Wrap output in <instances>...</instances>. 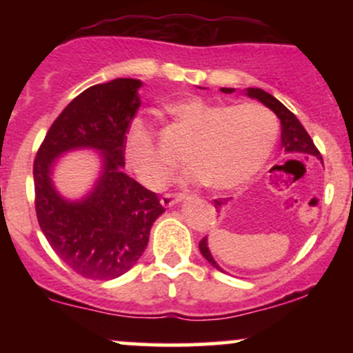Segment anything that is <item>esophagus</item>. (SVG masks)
Instances as JSON below:
<instances>
[{
	"label": "esophagus",
	"instance_id": "esophagus-1",
	"mask_svg": "<svg viewBox=\"0 0 353 353\" xmlns=\"http://www.w3.org/2000/svg\"><path fill=\"white\" fill-rule=\"evenodd\" d=\"M182 199H185V196L182 192H177V194H164L163 197H161V204L165 205V208H171V205L177 204V202H181Z\"/></svg>",
	"mask_w": 353,
	"mask_h": 353
}]
</instances>
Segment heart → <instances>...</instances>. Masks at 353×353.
I'll return each instance as SVG.
<instances>
[{"label": "heart", "instance_id": "heart-1", "mask_svg": "<svg viewBox=\"0 0 353 353\" xmlns=\"http://www.w3.org/2000/svg\"><path fill=\"white\" fill-rule=\"evenodd\" d=\"M168 112L189 137L184 151L189 177L216 190L247 184L264 168L279 134L277 119L262 104L239 106L188 98L168 106ZM124 156L137 179L148 188L164 184L172 164L161 152L156 134L144 121L129 125Z\"/></svg>", "mask_w": 353, "mask_h": 353}]
</instances>
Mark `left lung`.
<instances>
[{
    "label": "left lung",
    "mask_w": 353,
    "mask_h": 353,
    "mask_svg": "<svg viewBox=\"0 0 353 353\" xmlns=\"http://www.w3.org/2000/svg\"><path fill=\"white\" fill-rule=\"evenodd\" d=\"M232 91H234L232 88H222V92H232ZM247 94H249L250 98L259 99L262 104H265V106L269 109H272L275 114H277L279 119H281L282 148H283V152H285L287 156H292V157H295V156H303V157L315 156V157H319V159H322V156H320V151L317 148H315L314 141H312L309 132L305 131V128H303V125L301 124V121L295 117L294 112H290L289 109L283 106L281 101L275 99L272 94H269V92H265L264 89H259V88H249V89H247ZM222 204H225V199H216V201H214V208H216V209L221 208ZM199 250L210 265H214L217 270L224 272V270H222L221 267L217 265V262L214 261L212 255H210V252H209L208 237L201 239Z\"/></svg>",
    "instance_id": "obj_1"
}]
</instances>
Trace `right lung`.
<instances>
[{"instance_id":"1","label":"right lung","mask_w":353,"mask_h":353,"mask_svg":"<svg viewBox=\"0 0 353 353\" xmlns=\"http://www.w3.org/2000/svg\"><path fill=\"white\" fill-rule=\"evenodd\" d=\"M141 81L117 78L94 84L63 109L44 136L33 164L34 209L56 255L76 274L111 281L136 265L154 221L164 212L156 192L123 171L124 139L141 106ZM99 148L103 176L88 200L66 203L55 194L49 169L59 153Z\"/></svg>"}]
</instances>
